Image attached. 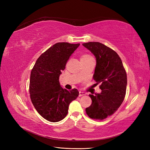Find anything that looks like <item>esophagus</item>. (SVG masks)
<instances>
[{
  "instance_id": "34e87169",
  "label": "esophagus",
  "mask_w": 150,
  "mask_h": 150,
  "mask_svg": "<svg viewBox=\"0 0 150 150\" xmlns=\"http://www.w3.org/2000/svg\"><path fill=\"white\" fill-rule=\"evenodd\" d=\"M79 96H84V95H86V93L84 92H82V91H79Z\"/></svg>"
}]
</instances>
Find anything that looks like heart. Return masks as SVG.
Segmentation results:
<instances>
[{"mask_svg": "<svg viewBox=\"0 0 150 150\" xmlns=\"http://www.w3.org/2000/svg\"><path fill=\"white\" fill-rule=\"evenodd\" d=\"M89 57H91V56L89 55V54H84V55L81 57V59H88Z\"/></svg>", "mask_w": 150, "mask_h": 150, "instance_id": "b5f03b06", "label": "heart"}]
</instances>
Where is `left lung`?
Segmentation results:
<instances>
[{"mask_svg": "<svg viewBox=\"0 0 150 150\" xmlns=\"http://www.w3.org/2000/svg\"><path fill=\"white\" fill-rule=\"evenodd\" d=\"M96 59L93 79L101 84V93L89 94L92 103L86 108V114L92 119L103 120L114 114L126 95L127 75L122 62L114 50L98 42L83 44Z\"/></svg>", "mask_w": 150, "mask_h": 150, "instance_id": "1", "label": "left lung"}]
</instances>
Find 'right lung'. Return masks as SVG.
<instances>
[{
	"instance_id": "1",
	"label": "right lung",
	"mask_w": 150,
	"mask_h": 150,
	"mask_svg": "<svg viewBox=\"0 0 150 150\" xmlns=\"http://www.w3.org/2000/svg\"><path fill=\"white\" fill-rule=\"evenodd\" d=\"M80 44L57 42L42 53L31 71L29 93L31 101L39 114L51 122L63 120L69 104L79 96L77 89L67 91L59 83L71 54Z\"/></svg>"
}]
</instances>
